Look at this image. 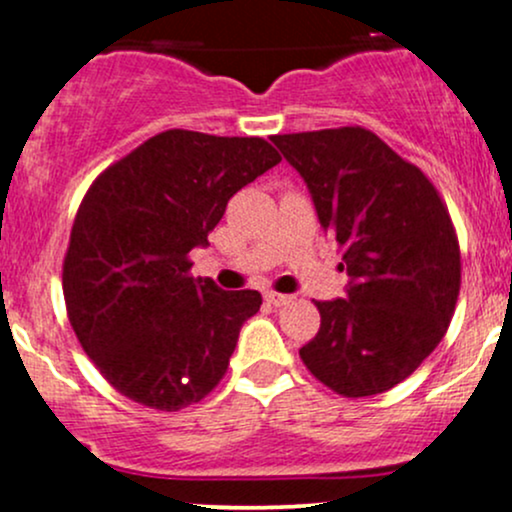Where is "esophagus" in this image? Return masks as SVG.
Returning <instances> with one entry per match:
<instances>
[{
    "label": "esophagus",
    "mask_w": 512,
    "mask_h": 512,
    "mask_svg": "<svg viewBox=\"0 0 512 512\" xmlns=\"http://www.w3.org/2000/svg\"><path fill=\"white\" fill-rule=\"evenodd\" d=\"M264 301L269 305H274V308H281V305L291 303V296H284V293H276V291H267L264 293Z\"/></svg>",
    "instance_id": "obj_1"
}]
</instances>
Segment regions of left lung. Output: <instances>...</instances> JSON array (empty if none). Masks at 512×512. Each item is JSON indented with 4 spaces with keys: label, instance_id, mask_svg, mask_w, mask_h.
<instances>
[{
    "label": "left lung",
    "instance_id": "left-lung-1",
    "mask_svg": "<svg viewBox=\"0 0 512 512\" xmlns=\"http://www.w3.org/2000/svg\"><path fill=\"white\" fill-rule=\"evenodd\" d=\"M317 219L344 250L346 296L317 301L301 349L320 383L370 397L409 378L445 337L460 296V245L436 187L363 127L276 134Z\"/></svg>",
    "mask_w": 512,
    "mask_h": 512
}]
</instances>
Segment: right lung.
Here are the masks:
<instances>
[{
	"label": "right lung",
	"instance_id": "obj_1",
	"mask_svg": "<svg viewBox=\"0 0 512 512\" xmlns=\"http://www.w3.org/2000/svg\"><path fill=\"white\" fill-rule=\"evenodd\" d=\"M281 161L260 137L168 129L103 170L81 202L62 289L76 339L117 392L161 411L207 397L257 291L190 276L240 187Z\"/></svg>",
	"mask_w": 512,
	"mask_h": 512
}]
</instances>
